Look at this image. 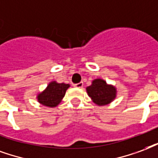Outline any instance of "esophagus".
<instances>
[{
  "label": "esophagus",
  "instance_id": "34e87169",
  "mask_svg": "<svg viewBox=\"0 0 158 158\" xmlns=\"http://www.w3.org/2000/svg\"><path fill=\"white\" fill-rule=\"evenodd\" d=\"M75 87H77V88H81V87H83V82H79V83L74 84L73 85Z\"/></svg>",
  "mask_w": 158,
  "mask_h": 158
}]
</instances>
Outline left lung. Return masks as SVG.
Listing matches in <instances>:
<instances>
[{"label": "left lung", "mask_w": 158, "mask_h": 158, "mask_svg": "<svg viewBox=\"0 0 158 158\" xmlns=\"http://www.w3.org/2000/svg\"><path fill=\"white\" fill-rule=\"evenodd\" d=\"M88 96L90 97L93 103L98 106L107 105L116 98L115 87L109 85L103 79H95L92 85L87 87Z\"/></svg>", "instance_id": "left-lung-1"}]
</instances>
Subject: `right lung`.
Returning <instances> with one entry per match:
<instances>
[{"label": "right lung", "instance_id": "right-lung-1", "mask_svg": "<svg viewBox=\"0 0 158 158\" xmlns=\"http://www.w3.org/2000/svg\"><path fill=\"white\" fill-rule=\"evenodd\" d=\"M70 87L69 84L58 83L55 81L49 82L45 90L38 94L37 98L39 103L43 105L54 108L61 102L65 92Z\"/></svg>", "mask_w": 158, "mask_h": 158}]
</instances>
